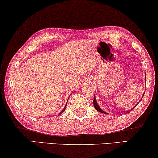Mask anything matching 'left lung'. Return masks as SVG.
I'll list each match as a JSON object with an SVG mask.
<instances>
[{
	"label": "left lung",
	"mask_w": 158,
	"mask_h": 158,
	"mask_svg": "<svg viewBox=\"0 0 158 158\" xmlns=\"http://www.w3.org/2000/svg\"><path fill=\"white\" fill-rule=\"evenodd\" d=\"M145 78H146V77H145ZM93 102H94V108H95L96 109V110H97L98 112H101V113H102V114H107L106 112H105V111H103V110L101 109V108L98 106V103H97V102H96V98H95V94H94V101H93ZM138 105V104H137ZM137 105H135V106ZM135 106H134V108H135ZM134 108H133V109H132L131 110H133V109H134ZM131 110H128V111H125L126 113H129L130 112V110L131 111Z\"/></svg>",
	"instance_id": "1"
}]
</instances>
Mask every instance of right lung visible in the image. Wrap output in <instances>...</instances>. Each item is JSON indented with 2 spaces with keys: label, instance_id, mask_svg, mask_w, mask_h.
<instances>
[{
  "label": "right lung",
  "instance_id": "right-lung-1",
  "mask_svg": "<svg viewBox=\"0 0 158 158\" xmlns=\"http://www.w3.org/2000/svg\"><path fill=\"white\" fill-rule=\"evenodd\" d=\"M66 106H67V104H66ZM66 106H65V107H64V109H63V110H62V112H60V114H62V112H63V111H64V110H65V109H66Z\"/></svg>",
  "mask_w": 158,
  "mask_h": 158
}]
</instances>
